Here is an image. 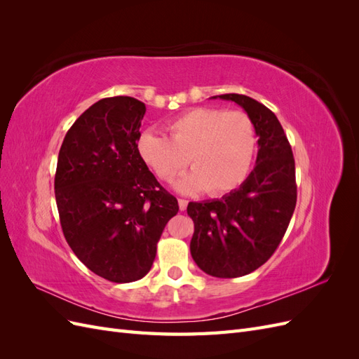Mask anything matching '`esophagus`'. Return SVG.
Returning <instances> with one entry per match:
<instances>
[{
  "label": "esophagus",
  "instance_id": "esophagus-1",
  "mask_svg": "<svg viewBox=\"0 0 359 359\" xmlns=\"http://www.w3.org/2000/svg\"><path fill=\"white\" fill-rule=\"evenodd\" d=\"M187 201L186 199H178V205H180V210L181 211H184V210H186L187 208Z\"/></svg>",
  "mask_w": 359,
  "mask_h": 359
}]
</instances>
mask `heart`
I'll use <instances>...</instances> for the list:
<instances>
[{
    "instance_id": "1",
    "label": "heart",
    "mask_w": 359,
    "mask_h": 359,
    "mask_svg": "<svg viewBox=\"0 0 359 359\" xmlns=\"http://www.w3.org/2000/svg\"><path fill=\"white\" fill-rule=\"evenodd\" d=\"M169 137L147 130L137 139V153L163 181H170L189 165L175 189L181 193L208 190L224 194L241 186L256 153V130L241 111L196 107L168 124Z\"/></svg>"
}]
</instances>
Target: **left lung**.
<instances>
[{
	"mask_svg": "<svg viewBox=\"0 0 359 359\" xmlns=\"http://www.w3.org/2000/svg\"><path fill=\"white\" fill-rule=\"evenodd\" d=\"M217 97L247 112L259 151L240 189L222 199L189 203L194 223L190 253L203 273L235 278L262 266L283 240L297 205L295 160L283 127L266 106L243 94Z\"/></svg>",
	"mask_w": 359,
	"mask_h": 359,
	"instance_id": "obj_1",
	"label": "left lung"
}]
</instances>
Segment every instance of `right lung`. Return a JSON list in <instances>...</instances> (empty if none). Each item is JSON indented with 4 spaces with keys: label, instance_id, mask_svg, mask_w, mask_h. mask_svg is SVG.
Instances as JSON below:
<instances>
[{
    "label": "right lung",
    "instance_id": "right-lung-1",
    "mask_svg": "<svg viewBox=\"0 0 359 359\" xmlns=\"http://www.w3.org/2000/svg\"><path fill=\"white\" fill-rule=\"evenodd\" d=\"M147 107L116 95L90 106L58 154L55 199L62 233L81 262L114 283L145 277L178 201L137 153Z\"/></svg>",
    "mask_w": 359,
    "mask_h": 359
}]
</instances>
